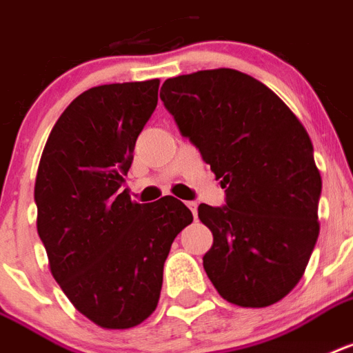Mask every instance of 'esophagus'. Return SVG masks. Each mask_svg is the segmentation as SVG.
Wrapping results in <instances>:
<instances>
[{
	"instance_id": "1",
	"label": "esophagus",
	"mask_w": 353,
	"mask_h": 353,
	"mask_svg": "<svg viewBox=\"0 0 353 353\" xmlns=\"http://www.w3.org/2000/svg\"><path fill=\"white\" fill-rule=\"evenodd\" d=\"M186 206L190 208L192 214H194V217H197V203L196 201H188V203H186Z\"/></svg>"
}]
</instances>
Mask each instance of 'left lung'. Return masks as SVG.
<instances>
[{
	"label": "left lung",
	"mask_w": 353,
	"mask_h": 353,
	"mask_svg": "<svg viewBox=\"0 0 353 353\" xmlns=\"http://www.w3.org/2000/svg\"><path fill=\"white\" fill-rule=\"evenodd\" d=\"M159 96L226 188L225 206L197 208L214 236L206 276L232 305H274L299 283L319 236L323 183L308 132L277 94L234 68L170 77Z\"/></svg>",
	"instance_id": "8db88e82"
}]
</instances>
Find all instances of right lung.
Listing matches in <instances>:
<instances>
[{"mask_svg":"<svg viewBox=\"0 0 353 353\" xmlns=\"http://www.w3.org/2000/svg\"><path fill=\"white\" fill-rule=\"evenodd\" d=\"M157 90L159 79H148L79 94L37 167L36 223L50 272L76 310L107 330L156 310L172 243L194 219L176 197L139 205L121 190Z\"/></svg>","mask_w":353,"mask_h":353,"instance_id":"add662e5","label":"right lung"}]
</instances>
